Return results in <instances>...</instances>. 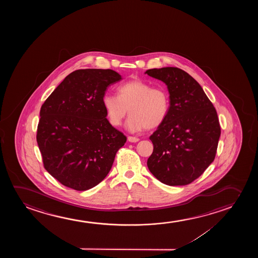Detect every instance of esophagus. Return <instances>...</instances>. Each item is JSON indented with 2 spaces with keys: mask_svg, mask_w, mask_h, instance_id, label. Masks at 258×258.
Instances as JSON below:
<instances>
[{
  "mask_svg": "<svg viewBox=\"0 0 258 258\" xmlns=\"http://www.w3.org/2000/svg\"><path fill=\"white\" fill-rule=\"evenodd\" d=\"M127 141L131 142V143H137V142L139 141V138H136V137H128Z\"/></svg>",
  "mask_w": 258,
  "mask_h": 258,
  "instance_id": "34e87169",
  "label": "esophagus"
}]
</instances>
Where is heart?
I'll list each match as a JSON object with an SVG mask.
<instances>
[{"label":"heart","instance_id":"b5f03b06","mask_svg":"<svg viewBox=\"0 0 258 258\" xmlns=\"http://www.w3.org/2000/svg\"><path fill=\"white\" fill-rule=\"evenodd\" d=\"M117 94H106L102 99L106 116L113 126L120 125L128 109L131 115L126 122L128 131L153 130L165 121L169 112V95L166 90L152 88L140 79L120 85Z\"/></svg>","mask_w":258,"mask_h":258}]
</instances>
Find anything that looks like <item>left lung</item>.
<instances>
[{
	"instance_id": "8db88e82",
	"label": "left lung",
	"mask_w": 258,
	"mask_h": 258,
	"mask_svg": "<svg viewBox=\"0 0 258 258\" xmlns=\"http://www.w3.org/2000/svg\"><path fill=\"white\" fill-rule=\"evenodd\" d=\"M145 74L164 82L170 99L166 120L150 137L149 170L162 183L187 185L215 159L221 132L215 107L201 85L180 69H152Z\"/></svg>"
}]
</instances>
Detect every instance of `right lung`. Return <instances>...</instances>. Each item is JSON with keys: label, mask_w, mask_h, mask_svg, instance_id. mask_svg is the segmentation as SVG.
Returning a JSON list of instances; mask_svg holds the SVG:
<instances>
[{"label": "right lung", "mask_w": 258, "mask_h": 258, "mask_svg": "<svg viewBox=\"0 0 258 258\" xmlns=\"http://www.w3.org/2000/svg\"><path fill=\"white\" fill-rule=\"evenodd\" d=\"M121 80L112 70H78L64 78L40 108L37 143L46 171L78 191L95 187L109 173L127 138L106 119L102 99Z\"/></svg>", "instance_id": "add662e5"}]
</instances>
